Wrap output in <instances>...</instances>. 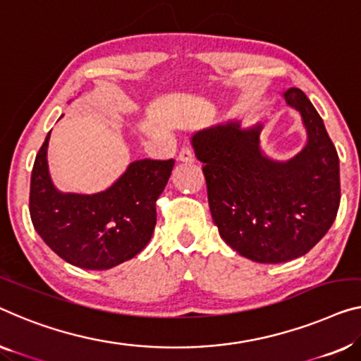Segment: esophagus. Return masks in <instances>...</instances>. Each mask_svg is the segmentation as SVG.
I'll return each mask as SVG.
<instances>
[{
    "label": "esophagus",
    "instance_id": "esophagus-1",
    "mask_svg": "<svg viewBox=\"0 0 361 361\" xmlns=\"http://www.w3.org/2000/svg\"><path fill=\"white\" fill-rule=\"evenodd\" d=\"M178 159H180V162H183V164H192L196 160L195 154H192V150L190 147H183L180 150Z\"/></svg>",
    "mask_w": 361,
    "mask_h": 361
}]
</instances>
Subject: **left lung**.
Returning <instances> with one entry per match:
<instances>
[{"mask_svg":"<svg viewBox=\"0 0 361 361\" xmlns=\"http://www.w3.org/2000/svg\"><path fill=\"white\" fill-rule=\"evenodd\" d=\"M282 97L306 129V144L292 159L276 160L261 149L262 123L233 120L191 136L220 236L261 264L306 255L334 224L341 204L338 155L322 118L303 90L290 87Z\"/></svg>","mask_w":361,"mask_h":361,"instance_id":"8db88e82","label":"left lung"}]
</instances>
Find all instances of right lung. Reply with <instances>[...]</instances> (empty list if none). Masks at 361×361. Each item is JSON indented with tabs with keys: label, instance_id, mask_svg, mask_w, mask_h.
Returning <instances> with one entry per match:
<instances>
[{
	"label": "right lung",
	"instance_id": "right-lung-1",
	"mask_svg": "<svg viewBox=\"0 0 361 361\" xmlns=\"http://www.w3.org/2000/svg\"><path fill=\"white\" fill-rule=\"evenodd\" d=\"M50 133L30 176L29 206L35 232L61 259L80 269L106 271L133 259L152 238L155 204L175 160H134L104 191L63 192L53 185L48 170Z\"/></svg>",
	"mask_w": 361,
	"mask_h": 361
}]
</instances>
